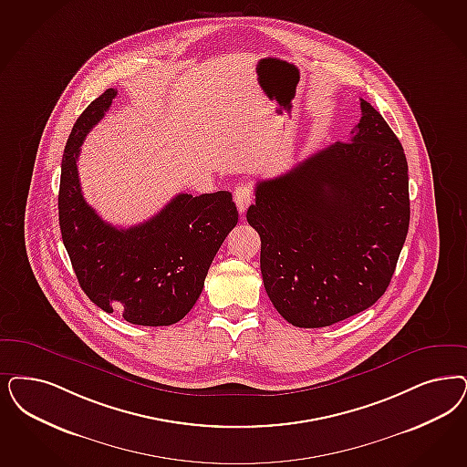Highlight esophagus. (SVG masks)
<instances>
[{"label": "esophagus", "instance_id": "1", "mask_svg": "<svg viewBox=\"0 0 467 467\" xmlns=\"http://www.w3.org/2000/svg\"><path fill=\"white\" fill-rule=\"evenodd\" d=\"M234 202H236V207L240 210V213H244L246 209L250 207V203L254 202V190L250 184H238L234 188Z\"/></svg>", "mask_w": 467, "mask_h": 467}]
</instances>
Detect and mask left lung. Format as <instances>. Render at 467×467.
I'll return each mask as SVG.
<instances>
[{
	"label": "left lung",
	"instance_id": "1",
	"mask_svg": "<svg viewBox=\"0 0 467 467\" xmlns=\"http://www.w3.org/2000/svg\"><path fill=\"white\" fill-rule=\"evenodd\" d=\"M350 141L258 181L246 221L260 234V271L275 310L324 327L385 293L410 221L402 145L366 99Z\"/></svg>",
	"mask_w": 467,
	"mask_h": 467
}]
</instances>
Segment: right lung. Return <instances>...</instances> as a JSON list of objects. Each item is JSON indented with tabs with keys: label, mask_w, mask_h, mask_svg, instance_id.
Here are the masks:
<instances>
[{
	"label": "right lung",
	"mask_w": 467,
	"mask_h": 467,
	"mask_svg": "<svg viewBox=\"0 0 467 467\" xmlns=\"http://www.w3.org/2000/svg\"><path fill=\"white\" fill-rule=\"evenodd\" d=\"M107 89L76 120L65 145L58 219L65 250L84 293L101 310L120 312L130 324L171 326L193 308L210 264L238 210L229 192L179 193L143 224L105 223L81 192L78 157L86 134L110 109Z\"/></svg>",
	"instance_id": "obj_1"
}]
</instances>
